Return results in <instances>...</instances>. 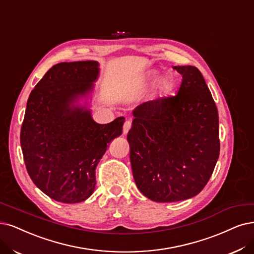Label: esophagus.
Masks as SVG:
<instances>
[{
    "mask_svg": "<svg viewBox=\"0 0 254 254\" xmlns=\"http://www.w3.org/2000/svg\"><path fill=\"white\" fill-rule=\"evenodd\" d=\"M130 127H132V124H130V121L127 120V121L125 122V125H124V134H127Z\"/></svg>",
    "mask_w": 254,
    "mask_h": 254,
    "instance_id": "obj_1",
    "label": "esophagus"
}]
</instances>
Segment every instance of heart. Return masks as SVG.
I'll return each mask as SVG.
<instances>
[{"instance_id": "b5f03b06", "label": "heart", "mask_w": 254, "mask_h": 254, "mask_svg": "<svg viewBox=\"0 0 254 254\" xmlns=\"http://www.w3.org/2000/svg\"><path fill=\"white\" fill-rule=\"evenodd\" d=\"M159 71L157 69H151L148 70L145 74V81L151 83L154 82L157 79H158L156 82V91L160 94V95H166V94L170 93L174 87V82L168 76H161L159 77Z\"/></svg>"}]
</instances>
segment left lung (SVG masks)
Masks as SVG:
<instances>
[{"mask_svg": "<svg viewBox=\"0 0 254 254\" xmlns=\"http://www.w3.org/2000/svg\"><path fill=\"white\" fill-rule=\"evenodd\" d=\"M173 68L182 75L177 95L135 108L127 134L138 190L160 203L198 194L220 155L218 109L202 73L193 65Z\"/></svg>", "mask_w": 254, "mask_h": 254, "instance_id": "8db88e82", "label": "left lung"}]
</instances>
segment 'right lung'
<instances>
[{
	"instance_id": "obj_1",
	"label": "right lung",
	"mask_w": 254,
	"mask_h": 254,
	"mask_svg": "<svg viewBox=\"0 0 254 254\" xmlns=\"http://www.w3.org/2000/svg\"><path fill=\"white\" fill-rule=\"evenodd\" d=\"M99 63H60L37 82L21 128L24 161L31 180L62 203L87 200L108 143L122 134L125 117L107 125L93 119L90 102Z\"/></svg>"
}]
</instances>
